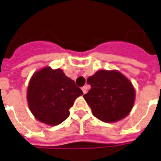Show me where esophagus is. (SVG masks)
Returning <instances> with one entry per match:
<instances>
[{"label": "esophagus", "mask_w": 161, "mask_h": 161, "mask_svg": "<svg viewBox=\"0 0 161 161\" xmlns=\"http://www.w3.org/2000/svg\"><path fill=\"white\" fill-rule=\"evenodd\" d=\"M82 91H83V92H84V94L87 93V91H88V86H87V85H85V86H84V87L82 88Z\"/></svg>", "instance_id": "esophagus-1"}]
</instances>
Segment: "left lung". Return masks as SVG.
I'll list each match as a JSON object with an SVG mask.
<instances>
[{"mask_svg": "<svg viewBox=\"0 0 161 161\" xmlns=\"http://www.w3.org/2000/svg\"><path fill=\"white\" fill-rule=\"evenodd\" d=\"M87 83L91 88L84 97L97 118L114 122L131 111L135 91L130 81L119 71L98 70L88 77Z\"/></svg>", "mask_w": 161, "mask_h": 161, "instance_id": "left-lung-1", "label": "left lung"}]
</instances>
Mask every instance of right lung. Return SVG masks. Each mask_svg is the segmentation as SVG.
Segmentation results:
<instances>
[{
	"instance_id": "1",
	"label": "right lung",
	"mask_w": 161,
	"mask_h": 161,
	"mask_svg": "<svg viewBox=\"0 0 161 161\" xmlns=\"http://www.w3.org/2000/svg\"><path fill=\"white\" fill-rule=\"evenodd\" d=\"M81 95L82 90L63 70L46 67L31 78L27 102L30 110L39 121L55 126L68 118L69 109Z\"/></svg>"
}]
</instances>
